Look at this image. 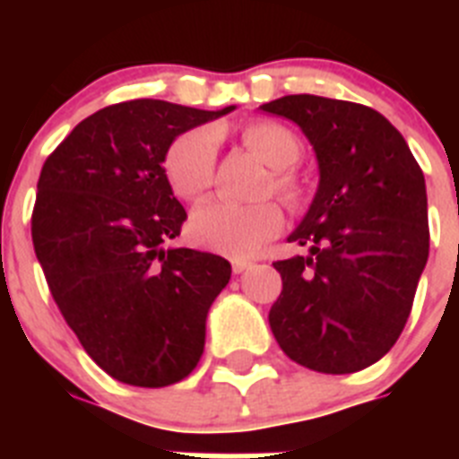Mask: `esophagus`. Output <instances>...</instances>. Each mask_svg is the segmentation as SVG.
I'll use <instances>...</instances> for the list:
<instances>
[{"label": "esophagus", "instance_id": "obj_1", "mask_svg": "<svg viewBox=\"0 0 459 459\" xmlns=\"http://www.w3.org/2000/svg\"><path fill=\"white\" fill-rule=\"evenodd\" d=\"M250 266H253V262H248V259H232L234 273H243V271H248Z\"/></svg>", "mask_w": 459, "mask_h": 459}]
</instances>
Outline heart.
<instances>
[{"mask_svg":"<svg viewBox=\"0 0 459 459\" xmlns=\"http://www.w3.org/2000/svg\"><path fill=\"white\" fill-rule=\"evenodd\" d=\"M241 137L246 147L257 153L273 172L275 193L287 202L299 200L296 181L282 169L301 158V140L282 124L253 121L243 126ZM218 135L213 128H193L174 137L165 153V177L174 195L186 202L200 200L209 190L216 169ZM282 225V211L275 202L259 204H234V202L211 200L202 204L190 218V237L206 248L230 257H243L273 237Z\"/></svg>","mask_w":459,"mask_h":459,"instance_id":"obj_1","label":"heart"}]
</instances>
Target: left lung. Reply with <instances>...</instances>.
Instances as JSON below:
<instances>
[{"label": "left lung", "instance_id": "8db88e82", "mask_svg": "<svg viewBox=\"0 0 459 459\" xmlns=\"http://www.w3.org/2000/svg\"><path fill=\"white\" fill-rule=\"evenodd\" d=\"M310 140L319 186L287 237L306 255L273 262L269 324L299 366L350 375L403 333L429 253L425 177L395 126L368 105L294 93L259 105Z\"/></svg>", "mask_w": 459, "mask_h": 459}]
</instances>
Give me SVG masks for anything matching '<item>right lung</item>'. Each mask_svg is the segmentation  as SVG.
I'll use <instances>...</instances> for the list:
<instances>
[{"mask_svg": "<svg viewBox=\"0 0 459 459\" xmlns=\"http://www.w3.org/2000/svg\"><path fill=\"white\" fill-rule=\"evenodd\" d=\"M137 99L80 121L39 177L31 241L52 299L96 366L131 386L188 377L230 262L179 237L186 209L165 177L174 137L232 112Z\"/></svg>", "mask_w": 459, "mask_h": 459, "instance_id": "1", "label": "right lung"}]
</instances>
